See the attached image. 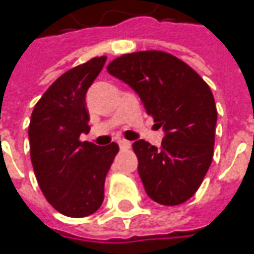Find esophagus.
Segmentation results:
<instances>
[{"label": "esophagus", "instance_id": "esophagus-1", "mask_svg": "<svg viewBox=\"0 0 254 254\" xmlns=\"http://www.w3.org/2000/svg\"><path fill=\"white\" fill-rule=\"evenodd\" d=\"M119 148L121 149H129L130 148V142L129 140H119Z\"/></svg>", "mask_w": 254, "mask_h": 254}]
</instances>
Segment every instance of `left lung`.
<instances>
[{
	"label": "left lung",
	"mask_w": 254,
	"mask_h": 254,
	"mask_svg": "<svg viewBox=\"0 0 254 254\" xmlns=\"http://www.w3.org/2000/svg\"><path fill=\"white\" fill-rule=\"evenodd\" d=\"M106 69L139 95L146 114L165 130L160 148L142 139L132 145L148 196L165 206L186 202L213 159L217 111L209 85L163 51L125 54Z\"/></svg>",
	"instance_id": "left-lung-1"
}]
</instances>
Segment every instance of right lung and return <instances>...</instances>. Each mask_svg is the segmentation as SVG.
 <instances>
[{
	"label": "right lung",
	"instance_id": "right-lung-1",
	"mask_svg": "<svg viewBox=\"0 0 254 254\" xmlns=\"http://www.w3.org/2000/svg\"><path fill=\"white\" fill-rule=\"evenodd\" d=\"M105 61L96 57L61 75L37 102L28 127L39 188L51 206L68 217H85L101 207L106 173L119 150L115 142L96 146L79 139L89 132L85 95Z\"/></svg>",
	"mask_w": 254,
	"mask_h": 254
}]
</instances>
